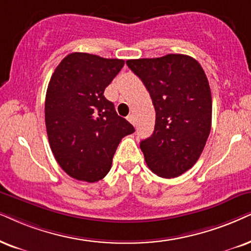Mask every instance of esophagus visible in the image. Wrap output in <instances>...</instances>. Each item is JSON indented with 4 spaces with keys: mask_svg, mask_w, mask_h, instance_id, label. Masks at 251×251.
Returning <instances> with one entry per match:
<instances>
[{
    "mask_svg": "<svg viewBox=\"0 0 251 251\" xmlns=\"http://www.w3.org/2000/svg\"><path fill=\"white\" fill-rule=\"evenodd\" d=\"M127 120L131 124H133V125H135V117L133 116V115H128L127 116Z\"/></svg>",
    "mask_w": 251,
    "mask_h": 251,
    "instance_id": "obj_1",
    "label": "esophagus"
}]
</instances>
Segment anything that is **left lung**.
I'll use <instances>...</instances> for the list:
<instances>
[{
    "label": "left lung",
    "instance_id": "8db88e82",
    "mask_svg": "<svg viewBox=\"0 0 251 251\" xmlns=\"http://www.w3.org/2000/svg\"><path fill=\"white\" fill-rule=\"evenodd\" d=\"M142 81L153 100L154 132L140 142L149 169L163 178H174L193 167L211 132L212 96L201 63L191 56L126 61Z\"/></svg>",
    "mask_w": 251,
    "mask_h": 251
}]
</instances>
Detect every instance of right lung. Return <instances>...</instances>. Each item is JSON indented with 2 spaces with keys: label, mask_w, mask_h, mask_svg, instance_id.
Here are the masks:
<instances>
[{
  "label": "right lung",
  "mask_w": 251,
  "mask_h": 251,
  "mask_svg": "<svg viewBox=\"0 0 251 251\" xmlns=\"http://www.w3.org/2000/svg\"><path fill=\"white\" fill-rule=\"evenodd\" d=\"M124 63L75 52L50 77L45 100L47 136L56 162L73 178L88 183L104 178L120 140L134 132L104 97Z\"/></svg>",
  "instance_id": "obj_1"
}]
</instances>
